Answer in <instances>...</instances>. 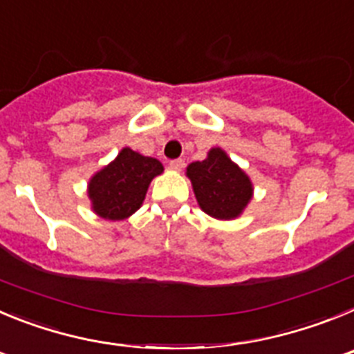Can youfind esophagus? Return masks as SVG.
I'll list each match as a JSON object with an SVG mask.
<instances>
[{"label":"esophagus","mask_w":354,"mask_h":354,"mask_svg":"<svg viewBox=\"0 0 354 354\" xmlns=\"http://www.w3.org/2000/svg\"><path fill=\"white\" fill-rule=\"evenodd\" d=\"M168 167H170L171 170H183V168H184V161H183V159H171Z\"/></svg>","instance_id":"1"}]
</instances>
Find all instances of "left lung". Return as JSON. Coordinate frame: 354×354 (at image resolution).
I'll return each instance as SVG.
<instances>
[{
	"mask_svg": "<svg viewBox=\"0 0 354 354\" xmlns=\"http://www.w3.org/2000/svg\"><path fill=\"white\" fill-rule=\"evenodd\" d=\"M198 205L218 220H232L243 212L252 198L248 175L230 161L221 149L209 150L207 159L187 167Z\"/></svg>",
	"mask_w": 354,
	"mask_h": 354,
	"instance_id": "8db88e82",
	"label": "left lung"
}]
</instances>
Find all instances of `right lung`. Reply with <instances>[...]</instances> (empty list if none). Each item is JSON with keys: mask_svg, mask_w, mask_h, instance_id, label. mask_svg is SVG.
Instances as JSON below:
<instances>
[{"mask_svg": "<svg viewBox=\"0 0 354 354\" xmlns=\"http://www.w3.org/2000/svg\"><path fill=\"white\" fill-rule=\"evenodd\" d=\"M162 171L154 158L122 149L113 162L97 171L88 184L93 211L106 220H126L143 204L150 180Z\"/></svg>", "mask_w": 354, "mask_h": 354, "instance_id": "obj_1", "label": "right lung"}]
</instances>
